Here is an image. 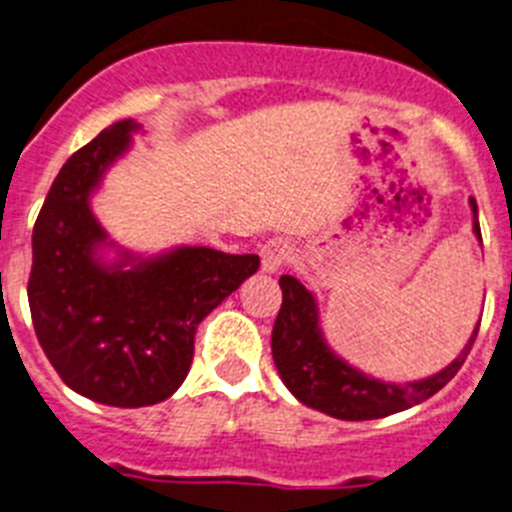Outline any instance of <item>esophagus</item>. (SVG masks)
I'll list each match as a JSON object with an SVG mask.
<instances>
[{
	"label": "esophagus",
	"mask_w": 512,
	"mask_h": 512,
	"mask_svg": "<svg viewBox=\"0 0 512 512\" xmlns=\"http://www.w3.org/2000/svg\"><path fill=\"white\" fill-rule=\"evenodd\" d=\"M291 260V244L283 239H270L260 247V263L265 273H276Z\"/></svg>",
	"instance_id": "1"
}]
</instances>
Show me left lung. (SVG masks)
<instances>
[{
  "instance_id": "left-lung-1",
  "label": "left lung",
  "mask_w": 512,
  "mask_h": 512,
  "mask_svg": "<svg viewBox=\"0 0 512 512\" xmlns=\"http://www.w3.org/2000/svg\"><path fill=\"white\" fill-rule=\"evenodd\" d=\"M468 203L474 210V234L482 239L479 218H476V200L471 197ZM278 283H281L283 302L276 325H273V338H270L278 375L304 406L336 416L343 422L382 419V416L398 414V411H406L416 403L432 398L437 390L445 388L458 375V369L466 362L476 333H479V325H476L461 354L437 375L403 382V385L382 382L343 362L341 356L325 343L315 296L304 289L302 281H296L294 276H281Z\"/></svg>"
}]
</instances>
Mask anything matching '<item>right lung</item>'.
Returning a JSON list of instances; mask_svg holds the SVG:
<instances>
[{
	"label": "right lung",
	"mask_w": 512,
	"mask_h": 512,
	"mask_svg": "<svg viewBox=\"0 0 512 512\" xmlns=\"http://www.w3.org/2000/svg\"><path fill=\"white\" fill-rule=\"evenodd\" d=\"M132 119L72 153L33 226L28 302L38 343L64 385L90 401L137 409L166 401L195 356L197 325L260 268L257 255L176 247L122 252L106 265V231L90 210L103 171L130 148Z\"/></svg>",
	"instance_id": "obj_1"
}]
</instances>
